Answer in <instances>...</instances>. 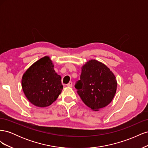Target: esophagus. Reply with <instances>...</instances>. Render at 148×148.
Masks as SVG:
<instances>
[{
  "mask_svg": "<svg viewBox=\"0 0 148 148\" xmlns=\"http://www.w3.org/2000/svg\"><path fill=\"white\" fill-rule=\"evenodd\" d=\"M67 86H69V87H71L73 86V83H72V82H70L68 84H67Z\"/></svg>",
  "mask_w": 148,
  "mask_h": 148,
  "instance_id": "esophagus-1",
  "label": "esophagus"
}]
</instances>
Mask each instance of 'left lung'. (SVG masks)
I'll return each mask as SVG.
<instances>
[{
	"instance_id": "left-lung-1",
	"label": "left lung",
	"mask_w": 148,
	"mask_h": 148,
	"mask_svg": "<svg viewBox=\"0 0 148 148\" xmlns=\"http://www.w3.org/2000/svg\"><path fill=\"white\" fill-rule=\"evenodd\" d=\"M117 86L112 71L96 60H89L82 66L80 79L75 84L83 102L93 110H99L110 104Z\"/></svg>"
}]
</instances>
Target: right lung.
Wrapping results in <instances>:
<instances>
[{
  "instance_id": "add662e5",
  "label": "right lung",
  "mask_w": 148,
  "mask_h": 148,
  "mask_svg": "<svg viewBox=\"0 0 148 148\" xmlns=\"http://www.w3.org/2000/svg\"><path fill=\"white\" fill-rule=\"evenodd\" d=\"M21 86L26 97L36 106L45 107L56 101L63 86L50 58L44 57L23 74Z\"/></svg>"
}]
</instances>
